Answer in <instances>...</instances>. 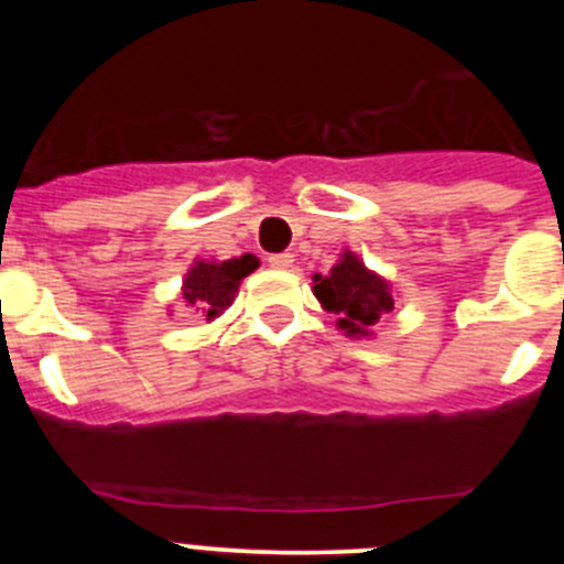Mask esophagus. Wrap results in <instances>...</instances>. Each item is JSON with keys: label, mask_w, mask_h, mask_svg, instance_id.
<instances>
[{"label": "esophagus", "mask_w": 564, "mask_h": 564, "mask_svg": "<svg viewBox=\"0 0 564 564\" xmlns=\"http://www.w3.org/2000/svg\"><path fill=\"white\" fill-rule=\"evenodd\" d=\"M268 265L276 268V271H288L293 265V257L291 253H273V257H268Z\"/></svg>", "instance_id": "34e87169"}]
</instances>
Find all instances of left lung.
<instances>
[{"label": "left lung", "instance_id": "1", "mask_svg": "<svg viewBox=\"0 0 564 564\" xmlns=\"http://www.w3.org/2000/svg\"><path fill=\"white\" fill-rule=\"evenodd\" d=\"M313 296L327 313H336V327L350 338H372L376 327L395 311L390 282L364 265L350 248L338 253L330 273H313Z\"/></svg>", "mask_w": 564, "mask_h": 564}]
</instances>
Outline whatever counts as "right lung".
<instances>
[{
    "instance_id": "1",
    "label": "right lung",
    "mask_w": 564,
    "mask_h": 564,
    "mask_svg": "<svg viewBox=\"0 0 564 564\" xmlns=\"http://www.w3.org/2000/svg\"><path fill=\"white\" fill-rule=\"evenodd\" d=\"M259 268V259L253 253H242L220 262V259H194L188 268L183 288L177 299L183 307H192L194 313L206 316V322H214L217 316L234 305L239 293V282Z\"/></svg>"
}]
</instances>
